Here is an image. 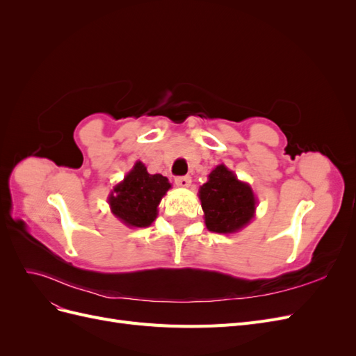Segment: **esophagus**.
Masks as SVG:
<instances>
[{
    "label": "esophagus",
    "mask_w": 356,
    "mask_h": 356,
    "mask_svg": "<svg viewBox=\"0 0 356 356\" xmlns=\"http://www.w3.org/2000/svg\"><path fill=\"white\" fill-rule=\"evenodd\" d=\"M175 184L181 188H188L190 184H191V178L190 177H177Z\"/></svg>",
    "instance_id": "esophagus-1"
}]
</instances>
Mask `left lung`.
<instances>
[{"mask_svg": "<svg viewBox=\"0 0 356 356\" xmlns=\"http://www.w3.org/2000/svg\"><path fill=\"white\" fill-rule=\"evenodd\" d=\"M204 224L213 233H234L254 218L257 200L250 184L218 165L199 190Z\"/></svg>", "mask_w": 356, "mask_h": 356, "instance_id": "1", "label": "left lung"}]
</instances>
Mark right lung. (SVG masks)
Instances as JSON below:
<instances>
[{"instance_id": "obj_1", "label": "right lung", "mask_w": 356, "mask_h": 356, "mask_svg": "<svg viewBox=\"0 0 356 356\" xmlns=\"http://www.w3.org/2000/svg\"><path fill=\"white\" fill-rule=\"evenodd\" d=\"M170 188V182L160 174H148L141 161H136L124 179L108 197L111 212L127 227H148L157 217V207Z\"/></svg>"}]
</instances>
